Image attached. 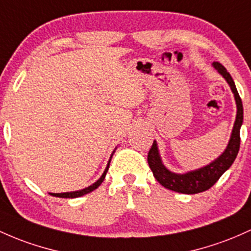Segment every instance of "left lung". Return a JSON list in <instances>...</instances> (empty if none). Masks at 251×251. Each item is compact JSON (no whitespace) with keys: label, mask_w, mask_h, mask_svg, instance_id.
<instances>
[{"label":"left lung","mask_w":251,"mask_h":251,"mask_svg":"<svg viewBox=\"0 0 251 251\" xmlns=\"http://www.w3.org/2000/svg\"><path fill=\"white\" fill-rule=\"evenodd\" d=\"M212 67L218 71L223 78L230 85L231 92H232L236 101V107H237V114H236V120L233 124L232 132H231L230 140H228L226 149L214 161L199 168V169L191 170V172L183 173V174L173 173L164 166L161 155H159L158 145H157L156 140H153V144L148 155L149 167L156 180L170 191L183 193V194H197V193L207 191L219 180L220 176L232 166L237 157L239 144H241L239 131H241V126L243 124V104H242L235 82L226 69L218 62L212 63Z\"/></svg>","instance_id":"left-lung-1"}]
</instances>
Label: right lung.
<instances>
[{
	"instance_id": "add662e5",
	"label": "right lung",
	"mask_w": 251,
	"mask_h": 251,
	"mask_svg": "<svg viewBox=\"0 0 251 251\" xmlns=\"http://www.w3.org/2000/svg\"><path fill=\"white\" fill-rule=\"evenodd\" d=\"M115 149H117V148H115ZM115 149H114V151H113V152H112L111 157H109V161H108V163H107V167H106V169H104L103 174L101 175V177L99 178V180L96 181V182H94L93 184H90V186L85 187V188H83V189H79V191H75V192H65V193H50V195H53V197H57V198H69V199H74V198L82 197V195H85V194H88V193H90V192L94 191V189L98 188V187L100 186V184L103 182L104 177H106L107 172H108V168H109V163H111L112 156H113V153L115 152Z\"/></svg>"
}]
</instances>
